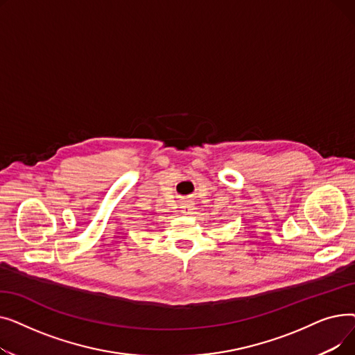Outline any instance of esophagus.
<instances>
[{
  "instance_id": "esophagus-1",
  "label": "esophagus",
  "mask_w": 355,
  "mask_h": 355,
  "mask_svg": "<svg viewBox=\"0 0 355 355\" xmlns=\"http://www.w3.org/2000/svg\"><path fill=\"white\" fill-rule=\"evenodd\" d=\"M181 213L182 214H191L194 211V202L191 201H184L181 202Z\"/></svg>"
}]
</instances>
